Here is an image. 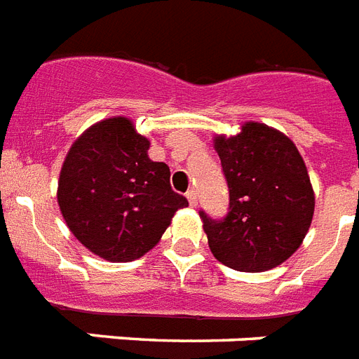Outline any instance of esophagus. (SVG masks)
Returning a JSON list of instances; mask_svg holds the SVG:
<instances>
[{"label":"esophagus","instance_id":"obj_1","mask_svg":"<svg viewBox=\"0 0 359 359\" xmlns=\"http://www.w3.org/2000/svg\"><path fill=\"white\" fill-rule=\"evenodd\" d=\"M185 196H187L189 203H191V205H193V208H196V205H198V196H196V191H194V189H191V191H187V194H185Z\"/></svg>","mask_w":359,"mask_h":359}]
</instances>
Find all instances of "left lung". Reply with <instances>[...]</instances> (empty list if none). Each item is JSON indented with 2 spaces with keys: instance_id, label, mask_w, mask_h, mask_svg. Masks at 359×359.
I'll return each mask as SVG.
<instances>
[{
  "instance_id": "left-lung-1",
  "label": "left lung",
  "mask_w": 359,
  "mask_h": 359,
  "mask_svg": "<svg viewBox=\"0 0 359 359\" xmlns=\"http://www.w3.org/2000/svg\"><path fill=\"white\" fill-rule=\"evenodd\" d=\"M229 189L226 219L200 211L213 256L241 272H263L289 259L308 233L315 194L300 151L287 135L245 122L213 139Z\"/></svg>"
}]
</instances>
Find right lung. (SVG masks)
<instances>
[{
	"label": "right lung",
	"instance_id": "1",
	"mask_svg": "<svg viewBox=\"0 0 359 359\" xmlns=\"http://www.w3.org/2000/svg\"><path fill=\"white\" fill-rule=\"evenodd\" d=\"M150 140L126 116L96 122L62 163L57 202L85 248L113 263L139 259L161 241L187 198L172 191L170 168L148 157Z\"/></svg>",
	"mask_w": 359,
	"mask_h": 359
}]
</instances>
